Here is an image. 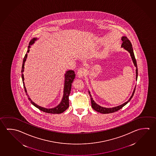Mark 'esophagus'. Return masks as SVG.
<instances>
[{
  "instance_id": "34e87169",
  "label": "esophagus",
  "mask_w": 156,
  "mask_h": 156,
  "mask_svg": "<svg viewBox=\"0 0 156 156\" xmlns=\"http://www.w3.org/2000/svg\"><path fill=\"white\" fill-rule=\"evenodd\" d=\"M85 74H86V70L85 69L80 68V69H78V73H77V75H78V78H82L84 77Z\"/></svg>"
}]
</instances>
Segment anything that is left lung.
I'll return each instance as SVG.
<instances>
[{
  "mask_svg": "<svg viewBox=\"0 0 156 156\" xmlns=\"http://www.w3.org/2000/svg\"><path fill=\"white\" fill-rule=\"evenodd\" d=\"M121 40L122 41V44H121V47L125 49L126 51H128L129 53L130 54V56L132 60L133 61V64L134 66L136 67V69H135V73H136V80H137V78H138V69H137V64H136V61L135 58V56H134V54L133 52V48H132V45L130 43V41L128 39L127 37L126 36H122ZM135 86L134 89L133 90V93L131 95L129 99L128 100L127 102L125 103H123L122 105H118L116 107H114L112 108H105L103 107H101L100 105H97L96 103L94 102V101L93 100L92 98V96L91 94H90V92L89 91V94L90 96L91 97V106L92 108L94 109L95 111H96L97 112H100V113H102V114H109V113H112V112H117L118 110H120V109H121L123 107H124L126 105H127L128 103L130 101V100L132 99V98L133 97L134 92H135Z\"/></svg>",
  "mask_w": 156,
  "mask_h": 156,
  "instance_id": "1",
  "label": "left lung"
}]
</instances>
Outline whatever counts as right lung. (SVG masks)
Masks as SVG:
<instances>
[{
    "instance_id": "right-lung-1",
    "label": "right lung",
    "mask_w": 156,
    "mask_h": 156,
    "mask_svg": "<svg viewBox=\"0 0 156 156\" xmlns=\"http://www.w3.org/2000/svg\"><path fill=\"white\" fill-rule=\"evenodd\" d=\"M38 38L37 37H34L31 39V40L30 41L28 47V50L27 51L24 58L23 59V64H22V71L21 72L22 73V79L23 81V86L24 88V90L26 92L27 96H28V100L30 101V103L32 105H34L35 107L38 108V109L44 112H47V113H50V114H61L62 112H64L69 107V95L71 90L72 84L75 78L76 74L74 73V72L72 70H69L67 71L64 75V91H63V96L62 98V101L59 105L56 106L55 107L52 108H46L42 107L40 105L36 104L32 100H31L30 98L29 97L27 91L26 89V87H25V84L24 82V74L23 72H24V64L27 60V58L28 56V53L30 51V48L31 46L35 44Z\"/></svg>"
}]
</instances>
